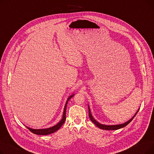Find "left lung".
Instances as JSON below:
<instances>
[{"mask_svg":"<svg viewBox=\"0 0 154 154\" xmlns=\"http://www.w3.org/2000/svg\"><path fill=\"white\" fill-rule=\"evenodd\" d=\"M88 116H89V118L91 119L92 122L97 126L99 128H100V129H103V130H107V131H113V130H117V129L123 128L124 127H125L126 125H127L129 123H130L131 121L132 120V119L135 117V116H136V114H137V112H139V109L137 110V112L135 114V115L130 119L129 120H128L127 122L124 123V124H117V125H104V124H102L99 122H98L97 121L95 120V119L93 117L92 114H91V111L89 107V106L88 105Z\"/></svg>","mask_w":154,"mask_h":154,"instance_id":"1","label":"left lung"}]
</instances>
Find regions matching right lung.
<instances>
[{"label": "right lung", "mask_w": 154, "mask_h": 154, "mask_svg": "<svg viewBox=\"0 0 154 154\" xmlns=\"http://www.w3.org/2000/svg\"><path fill=\"white\" fill-rule=\"evenodd\" d=\"M74 95H75L74 94H73L71 95H70L69 97H68V99H67V100L66 101V105H65V106H64V109H63V112L62 118V119L60 120V121L58 124H57L55 125L52 126L51 127L47 128H42V129H34V128H31L30 127H28L27 126H26V127L29 129V130L31 132L34 133L35 134H37V135H42L51 134H52V133L56 132L57 131H58L59 129L61 127V126L64 124L65 121H66V109H67V103H68L69 99H70Z\"/></svg>", "instance_id": "right-lung-1"}]
</instances>
